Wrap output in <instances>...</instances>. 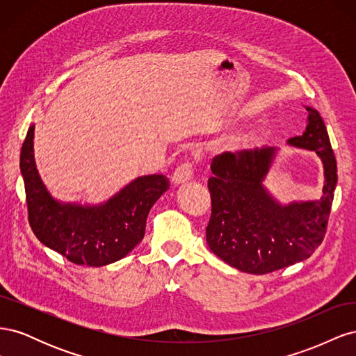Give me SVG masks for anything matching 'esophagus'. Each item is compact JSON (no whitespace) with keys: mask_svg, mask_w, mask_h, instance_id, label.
<instances>
[{"mask_svg":"<svg viewBox=\"0 0 356 356\" xmlns=\"http://www.w3.org/2000/svg\"><path fill=\"white\" fill-rule=\"evenodd\" d=\"M193 174H195V163L191 160H186L175 169L174 177H172V181L175 184H181V182H186L193 178Z\"/></svg>","mask_w":356,"mask_h":356,"instance_id":"1","label":"esophagus"}]
</instances>
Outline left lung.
<instances>
[{
  "label": "left lung",
  "instance_id": "left-lung-1",
  "mask_svg": "<svg viewBox=\"0 0 356 356\" xmlns=\"http://www.w3.org/2000/svg\"><path fill=\"white\" fill-rule=\"evenodd\" d=\"M307 127L288 144L315 152L324 163L322 197L282 207L263 187L275 148L222 153L212 159L207 242L222 261L266 275L303 261L324 241L337 184L336 157L319 113L306 106Z\"/></svg>",
  "mask_w": 356,
  "mask_h": 356
}]
</instances>
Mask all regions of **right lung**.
Here are the masks:
<instances>
[{
	"mask_svg": "<svg viewBox=\"0 0 356 356\" xmlns=\"http://www.w3.org/2000/svg\"><path fill=\"white\" fill-rule=\"evenodd\" d=\"M34 124L20 152L28 221L37 239L71 263L101 267L120 260L143 241L148 212L169 188L165 175L134 179L98 207L62 204L53 199L35 168Z\"/></svg>",
	"mask_w": 356,
	"mask_h": 356,
	"instance_id": "obj_1",
	"label": "right lung"
}]
</instances>
